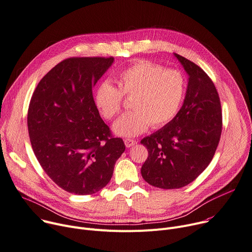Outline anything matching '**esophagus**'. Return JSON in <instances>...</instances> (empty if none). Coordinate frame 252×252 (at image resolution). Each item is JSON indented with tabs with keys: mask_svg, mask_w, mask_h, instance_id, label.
Here are the masks:
<instances>
[{
	"mask_svg": "<svg viewBox=\"0 0 252 252\" xmlns=\"http://www.w3.org/2000/svg\"><path fill=\"white\" fill-rule=\"evenodd\" d=\"M124 143H125V146H126L127 148H130V147L136 145V144H137V141H136V140H132V139H125Z\"/></svg>",
	"mask_w": 252,
	"mask_h": 252,
	"instance_id": "esophagus-1",
	"label": "esophagus"
}]
</instances>
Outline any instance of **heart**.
I'll list each match as a JSON object with an SVG mask.
<instances>
[{"instance_id":"1","label":"heart","mask_w":252,"mask_h":252,"mask_svg":"<svg viewBox=\"0 0 252 252\" xmlns=\"http://www.w3.org/2000/svg\"><path fill=\"white\" fill-rule=\"evenodd\" d=\"M118 86L108 81L102 83L94 95V103L107 120L114 119L122 109L123 95L131 98L132 112L124 114L112 127L124 138L144 133L150 125L160 128L170 123L178 114L184 101L186 81L178 70L141 61L121 71Z\"/></svg>"}]
</instances>
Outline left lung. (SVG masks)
<instances>
[{
    "mask_svg": "<svg viewBox=\"0 0 252 252\" xmlns=\"http://www.w3.org/2000/svg\"><path fill=\"white\" fill-rule=\"evenodd\" d=\"M173 55L188 75L183 105L170 123L141 140L148 149L142 177L162 189L186 186L205 170L222 128L221 105L213 82L196 64Z\"/></svg>",
    "mask_w": 252,
    "mask_h": 252,
    "instance_id": "obj_1",
    "label": "left lung"
}]
</instances>
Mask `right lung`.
Listing matches in <instances>:
<instances>
[{"instance_id": "obj_1", "label": "right lung", "mask_w": 252, "mask_h": 252, "mask_svg": "<svg viewBox=\"0 0 252 252\" xmlns=\"http://www.w3.org/2000/svg\"><path fill=\"white\" fill-rule=\"evenodd\" d=\"M114 58H70L50 70L28 110L33 151L47 175L77 195L94 194L113 175L125 151L100 117L92 89Z\"/></svg>"}]
</instances>
